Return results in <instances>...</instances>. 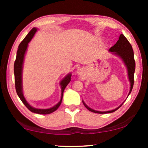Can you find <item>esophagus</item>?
<instances>
[{"mask_svg": "<svg viewBox=\"0 0 148 148\" xmlns=\"http://www.w3.org/2000/svg\"><path fill=\"white\" fill-rule=\"evenodd\" d=\"M81 71H82V69H79H79H78V72H79H79H81Z\"/></svg>", "mask_w": 148, "mask_h": 148, "instance_id": "esophagus-1", "label": "esophagus"}]
</instances>
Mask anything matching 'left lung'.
Returning <instances> with one entry per match:
<instances>
[{
    "mask_svg": "<svg viewBox=\"0 0 148 148\" xmlns=\"http://www.w3.org/2000/svg\"><path fill=\"white\" fill-rule=\"evenodd\" d=\"M109 51L110 52H112L114 54L119 56L121 59L123 60L125 66H127V71H128V77L129 82H130V90H129V95L130 94L133 89V84H134V73L135 69V62L134 59V53H133V50L131 46V44L129 43L128 40L125 37V36L123 34H121L119 36V40L116 42V43L114 44V46H112ZM128 95V96H129ZM83 104L87 109H88L91 112H95V113H98V114H106V113H111L114 112L116 110L120 108L122 106L123 104L120 105L118 108L114 109L110 111H105V112H101V111L98 110H94L93 109L90 108V107H88L84 101H82Z\"/></svg>",
    "mask_w": 148,
    "mask_h": 148,
    "instance_id": "1",
    "label": "left lung"
}]
</instances>
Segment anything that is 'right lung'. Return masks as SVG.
Listing matches in <instances>:
<instances>
[{
	"label": "right lung",
	"mask_w": 148,
	"mask_h": 148,
	"mask_svg": "<svg viewBox=\"0 0 148 148\" xmlns=\"http://www.w3.org/2000/svg\"><path fill=\"white\" fill-rule=\"evenodd\" d=\"M37 32V28L34 27L31 31H30L25 38H24L23 41L20 43L18 50L17 52V56H16V59L14 63V75H15V85L16 92L18 96L19 97L20 100L22 101L24 105L29 109V110L32 112L37 113V114H48L50 113L54 112V111L57 110V108L60 106V104L62 102V95H63L64 90L66 86L69 84V83L71 82V74H68L63 79H62L60 83V85L61 86V98H60V102L56 104L55 106L50 108L48 109H38L32 107L31 105L28 104V102L26 101L25 98H24L23 94V89H22V71H23V64L25 54L27 50L28 43L31 41L32 38L34 37V34Z\"/></svg>",
	"instance_id": "add662e5"
}]
</instances>
